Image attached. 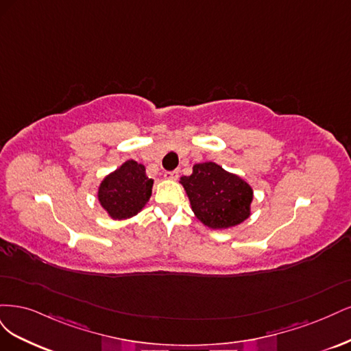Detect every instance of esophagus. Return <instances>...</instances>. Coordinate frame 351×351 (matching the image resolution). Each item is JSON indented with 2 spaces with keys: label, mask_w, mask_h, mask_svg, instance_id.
Masks as SVG:
<instances>
[{
  "label": "esophagus",
  "mask_w": 351,
  "mask_h": 351,
  "mask_svg": "<svg viewBox=\"0 0 351 351\" xmlns=\"http://www.w3.org/2000/svg\"><path fill=\"white\" fill-rule=\"evenodd\" d=\"M165 178L169 180H176L179 178V171H172V172H166Z\"/></svg>",
  "instance_id": "1"
}]
</instances>
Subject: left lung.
Masks as SVG:
<instances>
[{
	"mask_svg": "<svg viewBox=\"0 0 351 351\" xmlns=\"http://www.w3.org/2000/svg\"><path fill=\"white\" fill-rule=\"evenodd\" d=\"M179 182L195 217L210 229H230L251 216L252 186L217 163L194 165L192 173L180 178Z\"/></svg>",
	"mask_w": 351,
	"mask_h": 351,
	"instance_id": "8db88e82",
	"label": "left lung"
}]
</instances>
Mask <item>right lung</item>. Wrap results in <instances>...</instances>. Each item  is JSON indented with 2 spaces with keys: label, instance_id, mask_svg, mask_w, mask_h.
I'll return each instance as SVG.
<instances>
[{
  "label": "right lung",
  "instance_id": "add662e5",
  "mask_svg": "<svg viewBox=\"0 0 351 351\" xmlns=\"http://www.w3.org/2000/svg\"><path fill=\"white\" fill-rule=\"evenodd\" d=\"M154 180L145 175V167L127 160L106 175L97 188L99 204L112 220L131 219L145 207L152 197Z\"/></svg>",
  "mask_w": 351,
  "mask_h": 351
}]
</instances>
